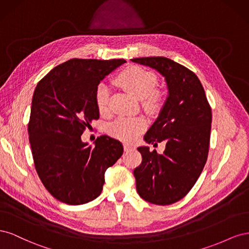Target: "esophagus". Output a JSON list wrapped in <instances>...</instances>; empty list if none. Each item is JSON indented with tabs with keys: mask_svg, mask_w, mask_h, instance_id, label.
Here are the masks:
<instances>
[{
	"mask_svg": "<svg viewBox=\"0 0 249 249\" xmlns=\"http://www.w3.org/2000/svg\"><path fill=\"white\" fill-rule=\"evenodd\" d=\"M124 148L125 152H131V150L134 149V147L131 144H129V143H124Z\"/></svg>",
	"mask_w": 249,
	"mask_h": 249,
	"instance_id": "34e87169",
	"label": "esophagus"
}]
</instances>
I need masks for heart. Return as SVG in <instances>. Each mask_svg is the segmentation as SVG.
<instances>
[{
    "label": "heart",
    "mask_w": 249,
    "mask_h": 249,
    "mask_svg": "<svg viewBox=\"0 0 249 249\" xmlns=\"http://www.w3.org/2000/svg\"><path fill=\"white\" fill-rule=\"evenodd\" d=\"M156 74L138 66L127 67L115 78V83L138 100H143L148 112H159L165 103L164 94L154 90L157 85ZM95 105L101 113L109 109L110 90L107 85L100 84L95 90ZM146 122L142 117L119 118L110 125L109 132L113 137L124 141H134L139 134L145 130Z\"/></svg>",
    "instance_id": "1"
}]
</instances>
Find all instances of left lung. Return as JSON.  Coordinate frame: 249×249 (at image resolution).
I'll list each match as a JSON object with an SVG mask.
<instances>
[{"instance_id": "8db88e82", "label": "left lung", "mask_w": 249, "mask_h": 249, "mask_svg": "<svg viewBox=\"0 0 249 249\" xmlns=\"http://www.w3.org/2000/svg\"><path fill=\"white\" fill-rule=\"evenodd\" d=\"M159 71L167 83L168 96L159 117L144 135L147 143H166L164 153L148 146L138 150L142 162L134 169L140 196L159 206L186 196L207 162L212 110L199 79L187 67L165 57L132 59Z\"/></svg>"}]
</instances>
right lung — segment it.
<instances>
[{
	"label": "right lung",
	"mask_w": 249,
	"mask_h": 249,
	"mask_svg": "<svg viewBox=\"0 0 249 249\" xmlns=\"http://www.w3.org/2000/svg\"><path fill=\"white\" fill-rule=\"evenodd\" d=\"M124 59H71L37 84L28 124L35 168L47 190L67 205H83L102 193L105 171L122 157L123 144L103 135L94 147L81 139L99 119L95 90Z\"/></svg>",
	"instance_id": "right-lung-1"
}]
</instances>
